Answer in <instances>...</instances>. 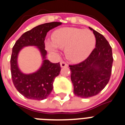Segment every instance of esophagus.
I'll return each mask as SVG.
<instances>
[{
    "label": "esophagus",
    "instance_id": "esophagus-1",
    "mask_svg": "<svg viewBox=\"0 0 125 125\" xmlns=\"http://www.w3.org/2000/svg\"><path fill=\"white\" fill-rule=\"evenodd\" d=\"M60 65L62 67H68V64H67L66 62H63V61H62V62H61Z\"/></svg>",
    "mask_w": 125,
    "mask_h": 125
}]
</instances>
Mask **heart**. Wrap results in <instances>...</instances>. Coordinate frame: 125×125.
I'll list each match as a JSON object with an SVG mask.
<instances>
[{"label": "heart", "instance_id": "b5f03b06", "mask_svg": "<svg viewBox=\"0 0 125 125\" xmlns=\"http://www.w3.org/2000/svg\"><path fill=\"white\" fill-rule=\"evenodd\" d=\"M52 39L45 41L47 50L56 52L58 47L65 49L66 58L73 62H78L86 58L96 43L95 35L91 30L73 27L56 30L53 34Z\"/></svg>", "mask_w": 125, "mask_h": 125}]
</instances>
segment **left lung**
<instances>
[{
    "mask_svg": "<svg viewBox=\"0 0 125 125\" xmlns=\"http://www.w3.org/2000/svg\"><path fill=\"white\" fill-rule=\"evenodd\" d=\"M89 28L96 38L95 48L85 60L69 65L74 93L82 98L95 96L104 88L110 78L114 61L108 42L102 34Z\"/></svg>",
    "mask_w": 125,
    "mask_h": 125,
    "instance_id": "1",
    "label": "left lung"
}]
</instances>
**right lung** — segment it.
Listing matches in <instances>:
<instances>
[{"label":"right lung","instance_id":"1","mask_svg":"<svg viewBox=\"0 0 125 125\" xmlns=\"http://www.w3.org/2000/svg\"><path fill=\"white\" fill-rule=\"evenodd\" d=\"M60 24L62 22H52L38 25L22 34L13 47L10 59L13 83L17 90L27 99L38 101L46 99L52 90L55 78L60 74V62L53 63L46 60L47 51L45 49V40L49 30ZM26 46H37L43 60L40 69L28 75L22 73L17 65L18 52L22 48Z\"/></svg>","mask_w":125,"mask_h":125}]
</instances>
